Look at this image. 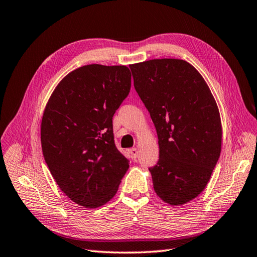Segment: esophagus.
Listing matches in <instances>:
<instances>
[{"instance_id":"esophagus-1","label":"esophagus","mask_w":257,"mask_h":257,"mask_svg":"<svg viewBox=\"0 0 257 257\" xmlns=\"http://www.w3.org/2000/svg\"><path fill=\"white\" fill-rule=\"evenodd\" d=\"M129 153H130V155H131V159L136 160L137 157H138V149H136V148L130 149V150H129Z\"/></svg>"}]
</instances>
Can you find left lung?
<instances>
[{
    "label": "left lung",
    "instance_id": "obj_1",
    "mask_svg": "<svg viewBox=\"0 0 257 257\" xmlns=\"http://www.w3.org/2000/svg\"><path fill=\"white\" fill-rule=\"evenodd\" d=\"M136 91L152 118L160 160L149 168L162 201L180 206L210 179L221 152L218 106L202 75L178 58L129 65Z\"/></svg>",
    "mask_w": 257,
    "mask_h": 257
}]
</instances>
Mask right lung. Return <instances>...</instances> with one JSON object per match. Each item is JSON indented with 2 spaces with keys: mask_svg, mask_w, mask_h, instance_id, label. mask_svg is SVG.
<instances>
[{
  "mask_svg": "<svg viewBox=\"0 0 257 257\" xmlns=\"http://www.w3.org/2000/svg\"><path fill=\"white\" fill-rule=\"evenodd\" d=\"M130 87L127 66L85 65L66 75L45 105L44 160L57 186L78 205L106 204L129 168L115 147L113 116Z\"/></svg>",
  "mask_w": 257,
  "mask_h": 257,
  "instance_id": "right-lung-1",
  "label": "right lung"
}]
</instances>
